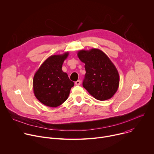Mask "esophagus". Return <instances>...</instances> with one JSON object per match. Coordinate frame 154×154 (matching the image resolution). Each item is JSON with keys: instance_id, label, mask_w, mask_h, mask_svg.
Returning a JSON list of instances; mask_svg holds the SVG:
<instances>
[{"instance_id": "1", "label": "esophagus", "mask_w": 154, "mask_h": 154, "mask_svg": "<svg viewBox=\"0 0 154 154\" xmlns=\"http://www.w3.org/2000/svg\"><path fill=\"white\" fill-rule=\"evenodd\" d=\"M80 83H81L80 80H77V81H76V82H75V84L76 85H80Z\"/></svg>"}]
</instances>
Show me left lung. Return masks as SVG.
Listing matches in <instances>:
<instances>
[{"instance_id": "left-lung-1", "label": "left lung", "mask_w": 154, "mask_h": 154, "mask_svg": "<svg viewBox=\"0 0 154 154\" xmlns=\"http://www.w3.org/2000/svg\"><path fill=\"white\" fill-rule=\"evenodd\" d=\"M77 56L84 63L86 74L83 86L99 100L111 99L119 85L118 71L112 61L101 50H81Z\"/></svg>"}]
</instances>
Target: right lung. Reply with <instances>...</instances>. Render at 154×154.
I'll return each mask as SVG.
<instances>
[{
    "label": "right lung",
    "mask_w": 154,
    "mask_h": 154,
    "mask_svg": "<svg viewBox=\"0 0 154 154\" xmlns=\"http://www.w3.org/2000/svg\"><path fill=\"white\" fill-rule=\"evenodd\" d=\"M69 52L48 57L40 66L33 79V92L42 104L57 107L68 98L74 83L62 71V65Z\"/></svg>",
    "instance_id": "right-lung-1"
}]
</instances>
